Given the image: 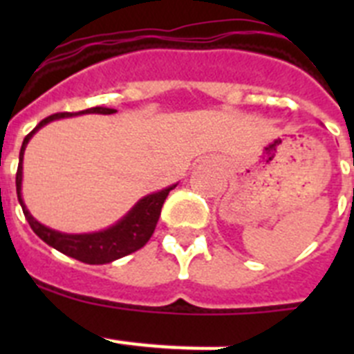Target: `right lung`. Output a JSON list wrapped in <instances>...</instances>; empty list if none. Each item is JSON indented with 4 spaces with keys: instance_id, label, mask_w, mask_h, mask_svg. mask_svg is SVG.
Masks as SVG:
<instances>
[{
    "instance_id": "add662e5",
    "label": "right lung",
    "mask_w": 354,
    "mask_h": 354,
    "mask_svg": "<svg viewBox=\"0 0 354 354\" xmlns=\"http://www.w3.org/2000/svg\"><path fill=\"white\" fill-rule=\"evenodd\" d=\"M81 113L111 115L115 113V109L97 106V108L84 109V111H80V113L62 111V113H55L51 115V117L44 118L35 129L31 131L30 134H26L23 147H21L17 174H15V187H17L19 204L23 207V212L24 216H26L31 230H33L44 243H48L49 246H53V248L58 250V252L65 253V255L76 259V261L84 262V264H108V262L126 257V255H129V253L136 252V250L143 248V246L147 245V241L150 239V236H152L156 230V225H158L162 204H165L168 193H170L175 186L167 187V189H162V192H158L154 193V195H149L145 196V198H142L117 225H113V227L108 228V230H102V232L83 234V236H68V234H60L56 232V230H51V228L40 225L39 221L28 212L26 205H24L23 198H21L24 149H26L31 136L35 134V131H39L40 127L46 126L48 122Z\"/></svg>"
}]
</instances>
